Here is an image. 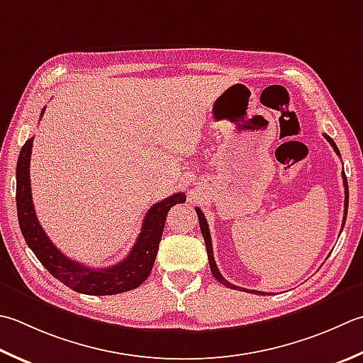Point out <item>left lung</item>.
Returning <instances> with one entry per match:
<instances>
[{"label":"left lung","mask_w":363,"mask_h":363,"mask_svg":"<svg viewBox=\"0 0 363 363\" xmlns=\"http://www.w3.org/2000/svg\"><path fill=\"white\" fill-rule=\"evenodd\" d=\"M325 140L329 141L330 146L333 147V151H335L338 155H340V151L338 147L335 145V141H333L329 135H324ZM343 186H345V217H343V225H342V230L343 226L346 223V216H347V204H350V190H347V179H346V174L343 173ZM196 214H198V220H200V228H201V233H203V238H204V244H206V250H208V258H209V266H211V272L212 275L216 277V279L222 283V285H225L226 288H231V289H240V291H245V293H253V294H261V296H266V294H271V293H262V291H253V289H245V288H240V286H236V285H231L230 281H226L222 274H220L218 267L216 264V259H214V252H212V239H211V233H209V226H208V222H206V217L201 212L200 208H196Z\"/></svg>","instance_id":"1"}]
</instances>
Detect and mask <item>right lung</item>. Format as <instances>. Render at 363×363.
Masks as SVG:
<instances>
[{
	"label": "right lung",
	"instance_id": "1",
	"mask_svg": "<svg viewBox=\"0 0 363 363\" xmlns=\"http://www.w3.org/2000/svg\"><path fill=\"white\" fill-rule=\"evenodd\" d=\"M44 110L45 106L42 108L40 116L44 115ZM33 140L34 137L26 140L18 155L16 200L21 234H23L26 244L35 255V258L44 264L55 279H58L77 293L89 296H111L138 288L152 271L168 211L174 204L186 203V195L179 191V194H174L151 206L129 257L106 269L86 267L62 255L52 244V240L42 230L38 217H35L30 181Z\"/></svg>",
	"mask_w": 363,
	"mask_h": 363
}]
</instances>
